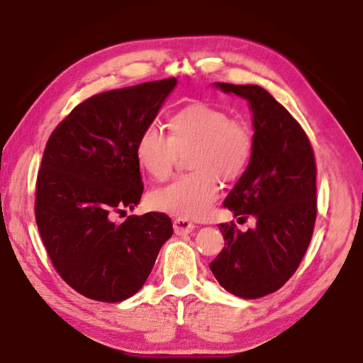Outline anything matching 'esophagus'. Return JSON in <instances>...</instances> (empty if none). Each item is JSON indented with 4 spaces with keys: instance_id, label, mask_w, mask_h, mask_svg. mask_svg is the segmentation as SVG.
Segmentation results:
<instances>
[{
    "instance_id": "obj_1",
    "label": "esophagus",
    "mask_w": 363,
    "mask_h": 363,
    "mask_svg": "<svg viewBox=\"0 0 363 363\" xmlns=\"http://www.w3.org/2000/svg\"><path fill=\"white\" fill-rule=\"evenodd\" d=\"M194 223L187 220V219H182V217H177L173 222V228H174V233L176 235H189L190 232L194 230Z\"/></svg>"
}]
</instances>
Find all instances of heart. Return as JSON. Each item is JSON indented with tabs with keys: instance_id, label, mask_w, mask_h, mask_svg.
I'll return each mask as SVG.
<instances>
[{
	"instance_id": "heart-1",
	"label": "heart",
	"mask_w": 363,
	"mask_h": 363,
	"mask_svg": "<svg viewBox=\"0 0 363 363\" xmlns=\"http://www.w3.org/2000/svg\"><path fill=\"white\" fill-rule=\"evenodd\" d=\"M169 135L146 127L136 141V160L154 179H164L173 171L179 154H187L192 173L150 194V204L160 213L201 219L219 196V181H235L252 162L255 143L252 130L235 121L225 109L194 101L174 111L168 118Z\"/></svg>"
}]
</instances>
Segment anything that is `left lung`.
<instances>
[{
    "mask_svg": "<svg viewBox=\"0 0 363 363\" xmlns=\"http://www.w3.org/2000/svg\"><path fill=\"white\" fill-rule=\"evenodd\" d=\"M225 94L249 101L255 150L223 206L240 219L255 217L241 232L219 223L225 247L209 263L219 284L241 298H260L291 279L311 241L318 200L315 160L305 130L259 85L216 82Z\"/></svg>",
    "mask_w": 363,
    "mask_h": 363,
    "instance_id": "1",
    "label": "left lung"
}]
</instances>
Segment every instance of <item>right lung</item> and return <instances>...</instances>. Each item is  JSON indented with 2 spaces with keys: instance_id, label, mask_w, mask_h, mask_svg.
I'll return each instance as SVG.
<instances>
[{
  "instance_id": "1",
  "label": "right lung",
  "mask_w": 363,
  "mask_h": 363,
  "mask_svg": "<svg viewBox=\"0 0 363 363\" xmlns=\"http://www.w3.org/2000/svg\"><path fill=\"white\" fill-rule=\"evenodd\" d=\"M176 79L90 96L52 131L36 181L39 235L57 273L98 301L130 298L152 272L173 223L163 213L128 216L141 200L136 141Z\"/></svg>"
}]
</instances>
